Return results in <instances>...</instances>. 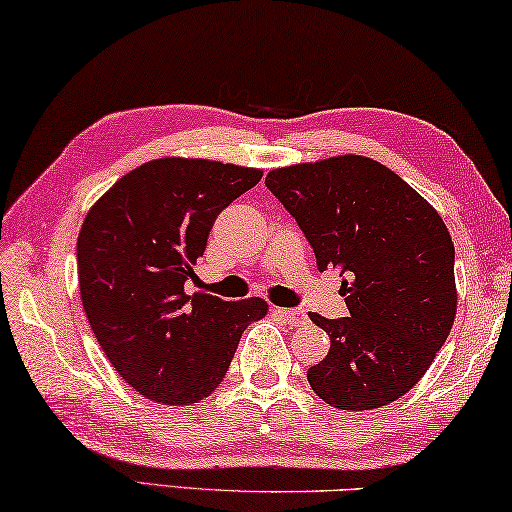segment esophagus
Wrapping results in <instances>:
<instances>
[{"label": "esophagus", "mask_w": 512, "mask_h": 512, "mask_svg": "<svg viewBox=\"0 0 512 512\" xmlns=\"http://www.w3.org/2000/svg\"><path fill=\"white\" fill-rule=\"evenodd\" d=\"M275 316L287 326H303L307 323V314L303 310H289V307H275Z\"/></svg>", "instance_id": "34e87169"}]
</instances>
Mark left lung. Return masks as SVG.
<instances>
[{"instance_id":"8db88e82","label":"left lung","mask_w":512,"mask_h":512,"mask_svg":"<svg viewBox=\"0 0 512 512\" xmlns=\"http://www.w3.org/2000/svg\"><path fill=\"white\" fill-rule=\"evenodd\" d=\"M266 186L296 218L319 271H339L348 316L310 314L330 337L307 371L339 410H373L419 383L456 319L451 234L394 170L360 154L275 168Z\"/></svg>"}]
</instances>
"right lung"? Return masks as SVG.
I'll list each match as a JSON object with an SVG mask.
<instances>
[{
    "instance_id": "1",
    "label": "right lung",
    "mask_w": 512,
    "mask_h": 512,
    "mask_svg": "<svg viewBox=\"0 0 512 512\" xmlns=\"http://www.w3.org/2000/svg\"><path fill=\"white\" fill-rule=\"evenodd\" d=\"M262 170L166 157L134 168L95 202L77 239L86 319L120 378L164 405L198 403L225 378L264 298L189 294L216 216Z\"/></svg>"
}]
</instances>
